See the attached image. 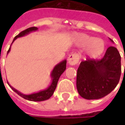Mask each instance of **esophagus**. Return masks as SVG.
<instances>
[{
    "label": "esophagus",
    "instance_id": "esophagus-1",
    "mask_svg": "<svg viewBox=\"0 0 125 125\" xmlns=\"http://www.w3.org/2000/svg\"><path fill=\"white\" fill-rule=\"evenodd\" d=\"M79 55L77 53H72L68 58V62L70 65H75L79 62Z\"/></svg>",
    "mask_w": 125,
    "mask_h": 125
}]
</instances>
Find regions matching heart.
I'll return each instance as SVG.
<instances>
[{"mask_svg":"<svg viewBox=\"0 0 125 125\" xmlns=\"http://www.w3.org/2000/svg\"><path fill=\"white\" fill-rule=\"evenodd\" d=\"M78 45L81 47H87L86 52L89 57L97 58L102 55L106 49V43L103 40L97 39L85 34H79L76 37Z\"/></svg>","mask_w":125,"mask_h":125,"instance_id":"b5f03b06","label":"heart"}]
</instances>
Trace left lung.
<instances>
[{"instance_id":"obj_1","label":"left lung","mask_w":125,"mask_h":125,"mask_svg":"<svg viewBox=\"0 0 125 125\" xmlns=\"http://www.w3.org/2000/svg\"><path fill=\"white\" fill-rule=\"evenodd\" d=\"M120 75V53L115 47L110 46L101 60L88 58L80 63L76 75L78 93L86 99L102 98L117 86Z\"/></svg>"}]
</instances>
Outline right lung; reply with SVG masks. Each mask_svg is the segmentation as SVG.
<instances>
[{"label": "right lung", "mask_w": 125, "mask_h": 125, "mask_svg": "<svg viewBox=\"0 0 125 125\" xmlns=\"http://www.w3.org/2000/svg\"><path fill=\"white\" fill-rule=\"evenodd\" d=\"M37 27H31L29 28H27L25 31L21 32L18 35L14 37V39L13 40L12 43L14 42V41L20 37H23L26 35H28V33H30L32 31H37ZM10 47L9 49V50L7 51V53L10 52ZM66 63H67V60H65L62 62H60V63H58L57 65H55V67L53 68V70L52 71L51 74V77L52 79V82L51 85L49 86V88H47L44 90L40 91L38 93H36L31 94H23L21 93L20 92H19L18 90H17L16 89H14L13 87H12L10 84L8 83V85H10V87L19 96H21V97H23L25 99L29 100V101H33V102H41V101H44L48 99H49L53 95V94L55 91L57 84H58V79L60 78V76L61 74L65 72V70H66Z\"/></svg>", "instance_id": "1"}]
</instances>
